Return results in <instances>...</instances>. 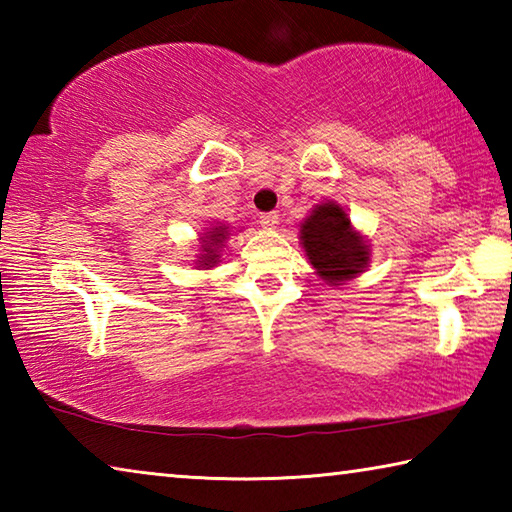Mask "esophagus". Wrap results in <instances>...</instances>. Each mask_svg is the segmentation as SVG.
I'll return each instance as SVG.
<instances>
[{
    "instance_id": "1",
    "label": "esophagus",
    "mask_w": 512,
    "mask_h": 512,
    "mask_svg": "<svg viewBox=\"0 0 512 512\" xmlns=\"http://www.w3.org/2000/svg\"><path fill=\"white\" fill-rule=\"evenodd\" d=\"M259 223H262V228H266V230H275L277 223H280V214H277V212H266V214L259 216Z\"/></svg>"
}]
</instances>
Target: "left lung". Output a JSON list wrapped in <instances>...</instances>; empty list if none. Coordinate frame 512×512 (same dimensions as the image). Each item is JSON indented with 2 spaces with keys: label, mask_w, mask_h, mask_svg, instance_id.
Masks as SVG:
<instances>
[{
  "label": "left lung",
  "mask_w": 512,
  "mask_h": 512,
  "mask_svg": "<svg viewBox=\"0 0 512 512\" xmlns=\"http://www.w3.org/2000/svg\"><path fill=\"white\" fill-rule=\"evenodd\" d=\"M300 244L316 275L329 287L354 280L370 264V239L354 228L348 210L336 201L311 207L300 223Z\"/></svg>",
  "instance_id": "left-lung-1"
}]
</instances>
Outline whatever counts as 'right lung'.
I'll return each instance as SVG.
<instances>
[{
    "label": "right lung",
    "instance_id": "1",
    "mask_svg": "<svg viewBox=\"0 0 512 512\" xmlns=\"http://www.w3.org/2000/svg\"><path fill=\"white\" fill-rule=\"evenodd\" d=\"M232 235V228L225 223H212L205 232H198V253L192 259L194 268L198 271H210L216 264L221 262V250L228 244Z\"/></svg>",
    "mask_w": 512,
    "mask_h": 512
}]
</instances>
